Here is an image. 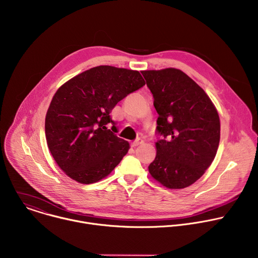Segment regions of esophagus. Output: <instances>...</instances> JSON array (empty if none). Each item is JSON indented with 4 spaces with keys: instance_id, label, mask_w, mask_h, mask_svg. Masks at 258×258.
<instances>
[{
    "instance_id": "34e87169",
    "label": "esophagus",
    "mask_w": 258,
    "mask_h": 258,
    "mask_svg": "<svg viewBox=\"0 0 258 258\" xmlns=\"http://www.w3.org/2000/svg\"><path fill=\"white\" fill-rule=\"evenodd\" d=\"M144 141H143V139H141V138H137L135 141H133L132 143H131V146L132 147H136V146H138V145H140V144H142Z\"/></svg>"
}]
</instances>
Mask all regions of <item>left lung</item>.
<instances>
[{"mask_svg":"<svg viewBox=\"0 0 258 258\" xmlns=\"http://www.w3.org/2000/svg\"><path fill=\"white\" fill-rule=\"evenodd\" d=\"M153 96L157 156L150 175L170 189L197 181L213 163L220 143V118L211 98L179 69L141 71Z\"/></svg>","mask_w":258,"mask_h":258,"instance_id":"1","label":"left lung"}]
</instances>
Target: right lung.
Listing matches in <instances>:
<instances>
[{
  "instance_id": "add662e5",
  "label": "right lung",
  "mask_w": 258,
  "mask_h": 258,
  "mask_svg": "<svg viewBox=\"0 0 258 258\" xmlns=\"http://www.w3.org/2000/svg\"><path fill=\"white\" fill-rule=\"evenodd\" d=\"M144 84L138 71L98 66L57 90L45 116V138L51 156L66 175L91 184L118 166L130 145L112 131L116 123L111 112ZM108 123L113 125L112 130Z\"/></svg>"
}]
</instances>
